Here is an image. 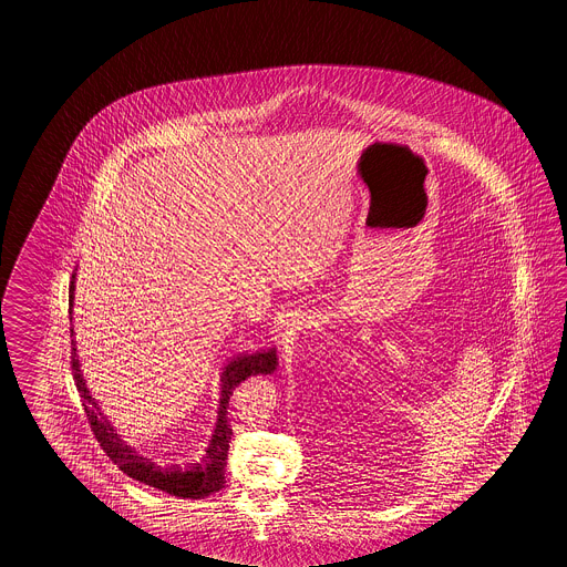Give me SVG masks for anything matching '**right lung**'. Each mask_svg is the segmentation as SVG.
I'll return each mask as SVG.
<instances>
[{"instance_id": "1", "label": "right lung", "mask_w": 567, "mask_h": 567, "mask_svg": "<svg viewBox=\"0 0 567 567\" xmlns=\"http://www.w3.org/2000/svg\"><path fill=\"white\" fill-rule=\"evenodd\" d=\"M74 276L76 275H72V282H70V313H72V303H74ZM70 332H72V328H70ZM74 351L76 349H72V358H70L74 382L81 393L86 420L91 424L97 443L105 451V455L110 457V462L118 465V470H122L128 478L143 482L147 486H154L157 491H164L168 495L181 498H204L223 488L228 443L233 436V429L228 422V401L233 395V389L245 378L256 377V374H272L278 365L276 347L266 349V351H256V353H243V355H237L228 361L220 374V401H218L216 426H214L212 439L204 449V453L185 467H178V465L162 467V465L154 464L152 460L138 455L133 446L126 445L122 441L121 434L103 417V413L97 408V401L86 389L83 372L79 368L81 363L76 360Z\"/></svg>"}]
</instances>
